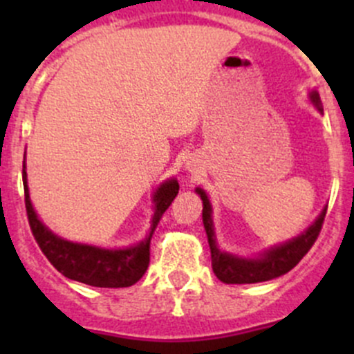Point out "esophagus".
Instances as JSON below:
<instances>
[{"label": "esophagus", "instance_id": "esophagus-1", "mask_svg": "<svg viewBox=\"0 0 354 354\" xmlns=\"http://www.w3.org/2000/svg\"><path fill=\"white\" fill-rule=\"evenodd\" d=\"M188 171H192V173H194V174H195V173H197V171H198V169H197V167H195V166H194V164H190V166H188Z\"/></svg>", "mask_w": 354, "mask_h": 354}]
</instances>
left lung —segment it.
<instances>
[{"label":"left lung","instance_id":"8db88e82","mask_svg":"<svg viewBox=\"0 0 354 354\" xmlns=\"http://www.w3.org/2000/svg\"><path fill=\"white\" fill-rule=\"evenodd\" d=\"M310 101L320 113H324L322 102H320L319 92L312 91L308 94ZM195 192L200 195L203 203L202 219L203 227H205L207 240L210 246V259H212V270L217 276V279L226 284H253L263 283V281L276 279L289 272L303 257L308 253L312 245L315 243L320 230H322L324 217H326L327 207H324L322 212L319 214L313 224H310L303 233L298 236L291 238L286 243L274 245L269 250H263L257 257H241L234 253L224 252L219 248L216 240V231H214L212 221V205L202 188H195Z\"/></svg>","mask_w":354,"mask_h":354}]
</instances>
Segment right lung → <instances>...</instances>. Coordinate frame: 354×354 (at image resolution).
<instances>
[{"label": "right lung", "mask_w": 354, "mask_h": 354, "mask_svg": "<svg viewBox=\"0 0 354 354\" xmlns=\"http://www.w3.org/2000/svg\"><path fill=\"white\" fill-rule=\"evenodd\" d=\"M24 190H25V209H27L28 224L32 234L37 241L49 262L56 270L78 283L88 284L95 288H128L140 281L151 262V240L157 223L178 195L180 185L174 178L164 181L157 187L152 195L154 202V216H152L149 233L137 245L127 248H101L95 245L75 243L53 233L34 210L28 195L27 171L24 160Z\"/></svg>", "instance_id": "1"}]
</instances>
